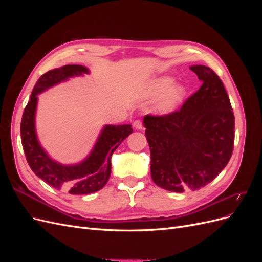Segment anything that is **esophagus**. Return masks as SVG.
<instances>
[{
  "mask_svg": "<svg viewBox=\"0 0 262 262\" xmlns=\"http://www.w3.org/2000/svg\"><path fill=\"white\" fill-rule=\"evenodd\" d=\"M133 126L136 128L137 130H141L142 128H143V124H142V122L140 120H136L133 122Z\"/></svg>",
  "mask_w": 262,
  "mask_h": 262,
  "instance_id": "esophagus-1",
  "label": "esophagus"
}]
</instances>
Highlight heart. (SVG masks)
<instances>
[{
    "instance_id": "b5f03b06",
    "label": "heart",
    "mask_w": 262,
    "mask_h": 262,
    "mask_svg": "<svg viewBox=\"0 0 262 262\" xmlns=\"http://www.w3.org/2000/svg\"><path fill=\"white\" fill-rule=\"evenodd\" d=\"M175 83V80L170 76H162L158 77L156 80L149 83L146 89V96L148 97H158L167 91L166 93L158 102L156 106V110L158 113L162 114H168L171 113L176 106L179 104L181 98L185 96L187 92V87L184 84H176L173 86L172 85ZM172 86V88L171 86ZM172 89H170V87Z\"/></svg>"
}]
</instances>
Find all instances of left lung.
<instances>
[{"instance_id":"left-lung-1","label":"left lung","mask_w":262,"mask_h":262,"mask_svg":"<svg viewBox=\"0 0 262 262\" xmlns=\"http://www.w3.org/2000/svg\"><path fill=\"white\" fill-rule=\"evenodd\" d=\"M190 70L202 82L178 112L145 116L150 176L172 192L198 190L225 168L233 153L235 118L225 87L205 66Z\"/></svg>"}]
</instances>
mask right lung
<instances>
[{
    "label": "right lung",
    "mask_w": 262,
    "mask_h": 262,
    "mask_svg": "<svg viewBox=\"0 0 262 262\" xmlns=\"http://www.w3.org/2000/svg\"><path fill=\"white\" fill-rule=\"evenodd\" d=\"M85 74H90L86 67L69 64L41 75L31 92L20 123L21 144L31 170L49 186L71 194L93 193L104 188L112 172L113 153L133 131L131 124L104 125L91 153L77 164H61L47 153L36 131L38 95L70 78Z\"/></svg>",
    "instance_id": "1"
}]
</instances>
